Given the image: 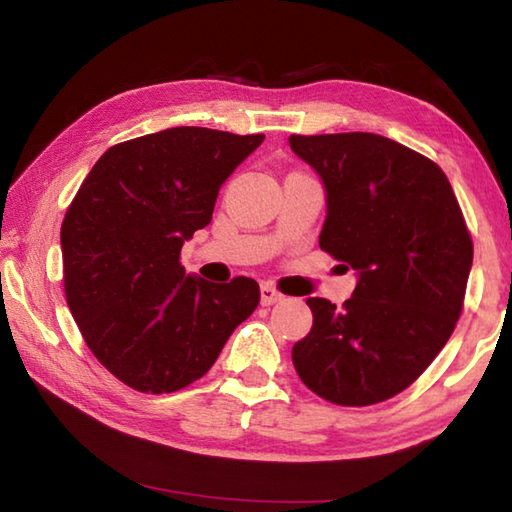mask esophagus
I'll use <instances>...</instances> for the list:
<instances>
[{
    "mask_svg": "<svg viewBox=\"0 0 512 512\" xmlns=\"http://www.w3.org/2000/svg\"><path fill=\"white\" fill-rule=\"evenodd\" d=\"M284 296L280 291H275L271 284H262V289H259V302H262L264 307H271L275 302H280Z\"/></svg>",
    "mask_w": 512,
    "mask_h": 512,
    "instance_id": "34e87169",
    "label": "esophagus"
}]
</instances>
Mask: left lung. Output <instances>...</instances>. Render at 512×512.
<instances>
[{
	"label": "left lung",
	"instance_id": "left-lung-1",
	"mask_svg": "<svg viewBox=\"0 0 512 512\" xmlns=\"http://www.w3.org/2000/svg\"><path fill=\"white\" fill-rule=\"evenodd\" d=\"M289 144L323 180L320 248L359 277L343 309L307 300L314 325L293 345V366L327 402H384L427 370L461 316L474 255L463 212L443 169L388 137Z\"/></svg>",
	"mask_w": 512,
	"mask_h": 512
}]
</instances>
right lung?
<instances>
[{
  "label": "right lung",
  "instance_id": "right-lung-1",
  "mask_svg": "<svg viewBox=\"0 0 512 512\" xmlns=\"http://www.w3.org/2000/svg\"><path fill=\"white\" fill-rule=\"evenodd\" d=\"M264 135L178 126L112 146L60 228L65 296L88 348L126 386L173 393L214 366L259 284L187 275L180 248Z\"/></svg>",
  "mask_w": 512,
  "mask_h": 512
}]
</instances>
